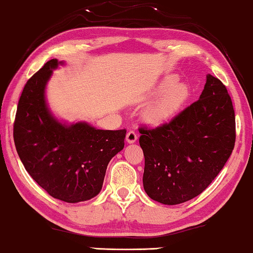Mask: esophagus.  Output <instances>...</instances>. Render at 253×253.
<instances>
[{
    "label": "esophagus",
    "instance_id": "1",
    "mask_svg": "<svg viewBox=\"0 0 253 253\" xmlns=\"http://www.w3.org/2000/svg\"><path fill=\"white\" fill-rule=\"evenodd\" d=\"M137 140V135L135 134L134 131H128L127 135H126V142L128 144H134Z\"/></svg>",
    "mask_w": 253,
    "mask_h": 253
}]
</instances>
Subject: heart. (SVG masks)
Returning <instances> with one entry per match:
<instances>
[{"instance_id":"obj_1","label":"heart","mask_w":253,"mask_h":253,"mask_svg":"<svg viewBox=\"0 0 253 253\" xmlns=\"http://www.w3.org/2000/svg\"><path fill=\"white\" fill-rule=\"evenodd\" d=\"M148 99H157L144 111V121L148 126L157 128L169 125L176 119L192 98L190 85L178 81L176 76H168L154 85Z\"/></svg>"}]
</instances>
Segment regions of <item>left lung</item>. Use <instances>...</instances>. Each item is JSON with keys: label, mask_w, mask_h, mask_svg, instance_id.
<instances>
[{"label": "left lung", "mask_w": 253, "mask_h": 253, "mask_svg": "<svg viewBox=\"0 0 253 253\" xmlns=\"http://www.w3.org/2000/svg\"><path fill=\"white\" fill-rule=\"evenodd\" d=\"M139 132L145 192L162 204H181L202 193L232 154V100L225 85L209 74L199 100L174 122Z\"/></svg>", "instance_id": "8db88e82"}]
</instances>
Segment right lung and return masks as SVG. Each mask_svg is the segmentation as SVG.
<instances>
[{
  "mask_svg": "<svg viewBox=\"0 0 253 253\" xmlns=\"http://www.w3.org/2000/svg\"><path fill=\"white\" fill-rule=\"evenodd\" d=\"M65 66L52 59L24 85L14 122L16 152L27 172L54 199L88 201L101 191L108 163L124 148L126 129H97L85 122L54 116L45 89L53 70Z\"/></svg>",
  "mask_w": 253,
  "mask_h": 253,
  "instance_id": "1",
  "label": "right lung"
}]
</instances>
